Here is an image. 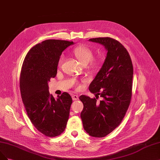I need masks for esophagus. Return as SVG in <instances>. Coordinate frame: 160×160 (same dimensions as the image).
Listing matches in <instances>:
<instances>
[{
	"instance_id": "esophagus-1",
	"label": "esophagus",
	"mask_w": 160,
	"mask_h": 160,
	"mask_svg": "<svg viewBox=\"0 0 160 160\" xmlns=\"http://www.w3.org/2000/svg\"><path fill=\"white\" fill-rule=\"evenodd\" d=\"M78 98H79L78 95H72V99H73V101L78 100Z\"/></svg>"
}]
</instances>
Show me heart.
<instances>
[{
	"label": "heart",
	"instance_id": "obj_1",
	"mask_svg": "<svg viewBox=\"0 0 160 160\" xmlns=\"http://www.w3.org/2000/svg\"><path fill=\"white\" fill-rule=\"evenodd\" d=\"M73 53L75 55V57L78 59L79 61L82 65H87L93 59V53L91 49L86 46H78L73 49ZM64 56L62 55L60 56L58 65L61 66L64 61Z\"/></svg>",
	"mask_w": 160,
	"mask_h": 160
}]
</instances>
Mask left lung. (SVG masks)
I'll return each instance as SVG.
<instances>
[{
  "label": "left lung",
  "instance_id": "obj_1",
  "mask_svg": "<svg viewBox=\"0 0 160 160\" xmlns=\"http://www.w3.org/2000/svg\"><path fill=\"white\" fill-rule=\"evenodd\" d=\"M107 52L105 60L89 85V91L102 100L81 95L83 104L81 118L83 128L91 136L102 138L122 122L131 100L133 65L130 55L121 43L111 38H91Z\"/></svg>",
  "mask_w": 160,
  "mask_h": 160
}]
</instances>
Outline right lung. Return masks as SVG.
I'll list each match as a JSON object with an SVG mask.
<instances>
[{"instance_id": "right-lung-1", "label": "right lung", "mask_w": 160, "mask_h": 160, "mask_svg": "<svg viewBox=\"0 0 160 160\" xmlns=\"http://www.w3.org/2000/svg\"><path fill=\"white\" fill-rule=\"evenodd\" d=\"M73 42L47 40L33 47L22 67L20 89L28 116L35 128L48 137L65 130L72 98L63 92L55 99L49 94L48 82L57 74L59 59Z\"/></svg>"}]
</instances>
